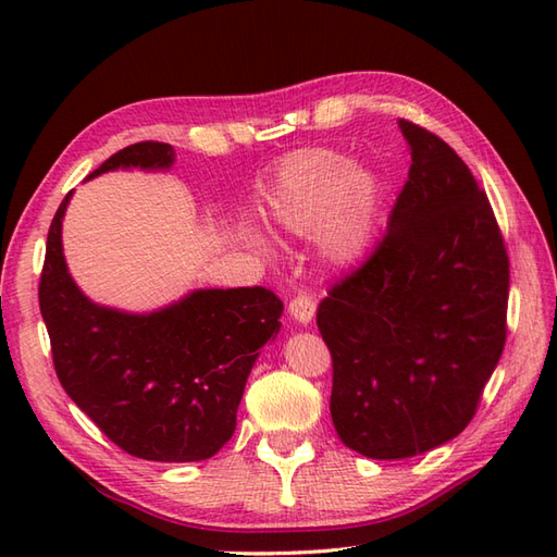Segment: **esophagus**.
<instances>
[{
  "instance_id": "1",
  "label": "esophagus",
  "mask_w": 557,
  "mask_h": 557,
  "mask_svg": "<svg viewBox=\"0 0 557 557\" xmlns=\"http://www.w3.org/2000/svg\"><path fill=\"white\" fill-rule=\"evenodd\" d=\"M315 313V301L309 292H299L294 294V299L289 301V315L294 318V321L306 325L313 318Z\"/></svg>"
}]
</instances>
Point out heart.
<instances>
[{"label": "heart", "instance_id": "obj_1", "mask_svg": "<svg viewBox=\"0 0 557 557\" xmlns=\"http://www.w3.org/2000/svg\"><path fill=\"white\" fill-rule=\"evenodd\" d=\"M381 180L347 156L309 148L280 164L268 191V215L294 234L325 230V248L335 260H354L369 244L381 210Z\"/></svg>", "mask_w": 557, "mask_h": 557}]
</instances>
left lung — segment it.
I'll return each instance as SVG.
<instances>
[{
	"label": "left lung",
	"instance_id": "left-lung-1",
	"mask_svg": "<svg viewBox=\"0 0 557 557\" xmlns=\"http://www.w3.org/2000/svg\"><path fill=\"white\" fill-rule=\"evenodd\" d=\"M399 128L411 168L387 232L315 315L335 431L371 459L429 453L465 431L507 337L510 260L488 196L443 138Z\"/></svg>",
	"mask_w": 557,
	"mask_h": 557
}]
</instances>
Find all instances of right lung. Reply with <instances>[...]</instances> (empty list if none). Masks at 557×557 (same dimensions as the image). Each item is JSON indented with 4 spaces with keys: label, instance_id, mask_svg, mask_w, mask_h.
Returning a JSON list of instances; mask_svg holds the SVG:
<instances>
[{
    "label": "right lung",
    "instance_id": "right-lung-1",
    "mask_svg": "<svg viewBox=\"0 0 557 557\" xmlns=\"http://www.w3.org/2000/svg\"><path fill=\"white\" fill-rule=\"evenodd\" d=\"M170 144L144 140L104 160L112 170H170ZM47 234L40 313L66 395L124 453L150 461H200L236 429L258 349L280 333L282 301L265 287L196 289L152 313L92 304L71 280L62 220Z\"/></svg>",
    "mask_w": 557,
    "mask_h": 557
}]
</instances>
